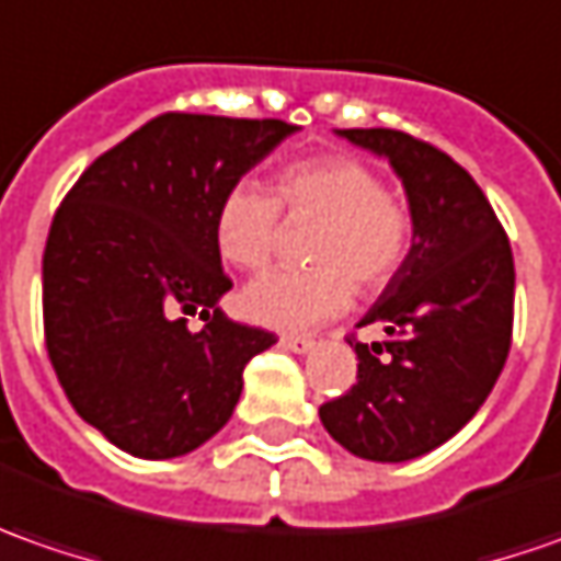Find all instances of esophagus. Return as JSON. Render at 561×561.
<instances>
[{
  "instance_id": "34e87169",
  "label": "esophagus",
  "mask_w": 561,
  "mask_h": 561,
  "mask_svg": "<svg viewBox=\"0 0 561 561\" xmlns=\"http://www.w3.org/2000/svg\"><path fill=\"white\" fill-rule=\"evenodd\" d=\"M285 351H295V354H307L313 347V339H300V335H282L279 341Z\"/></svg>"
}]
</instances>
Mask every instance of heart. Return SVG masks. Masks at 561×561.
<instances>
[{
  "label": "heart",
  "instance_id": "heart-1",
  "mask_svg": "<svg viewBox=\"0 0 561 561\" xmlns=\"http://www.w3.org/2000/svg\"><path fill=\"white\" fill-rule=\"evenodd\" d=\"M282 201L291 217H322L313 270H270L244 285L239 307L270 329H313L341 317L359 288L376 291L400 270L413 244V214L385 192L373 167L351 154H317L279 170V198L254 180L229 185L217 207L214 236L222 261L261 270L276 254Z\"/></svg>",
  "mask_w": 561,
  "mask_h": 561
}]
</instances>
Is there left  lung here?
<instances>
[{"mask_svg":"<svg viewBox=\"0 0 561 561\" xmlns=\"http://www.w3.org/2000/svg\"><path fill=\"white\" fill-rule=\"evenodd\" d=\"M394 167L413 244L359 319L388 341H357V385L319 407L325 432L373 462L440 447L488 400L512 344L515 266L491 202L450 154L400 129H335Z\"/></svg>","mask_w":561,"mask_h":561,"instance_id":"8db88e82","label":"left lung"}]
</instances>
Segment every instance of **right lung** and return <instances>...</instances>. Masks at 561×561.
<instances>
[{"label": "right lung", "mask_w": 561, "mask_h": 561, "mask_svg": "<svg viewBox=\"0 0 561 561\" xmlns=\"http://www.w3.org/2000/svg\"><path fill=\"white\" fill-rule=\"evenodd\" d=\"M285 121L161 114L61 202L43 254L46 347L80 419L139 459L192 454L242 397L273 332L226 319L214 236L229 185L288 139ZM188 316H202L198 333Z\"/></svg>", "instance_id": "right-lung-1"}]
</instances>
